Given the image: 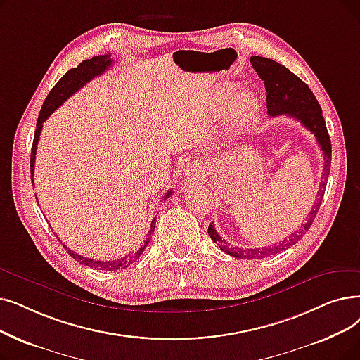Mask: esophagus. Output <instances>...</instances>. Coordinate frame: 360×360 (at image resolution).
<instances>
[{
  "label": "esophagus",
  "instance_id": "obj_1",
  "mask_svg": "<svg viewBox=\"0 0 360 360\" xmlns=\"http://www.w3.org/2000/svg\"><path fill=\"white\" fill-rule=\"evenodd\" d=\"M198 174H200V170H198V166L197 165H188V167H186V175H188V179L191 178H198Z\"/></svg>",
  "mask_w": 360,
  "mask_h": 360
}]
</instances>
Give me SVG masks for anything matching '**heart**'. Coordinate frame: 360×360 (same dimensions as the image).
<instances>
[{
	"instance_id": "1",
	"label": "heart",
	"mask_w": 360,
	"mask_h": 360,
	"mask_svg": "<svg viewBox=\"0 0 360 360\" xmlns=\"http://www.w3.org/2000/svg\"><path fill=\"white\" fill-rule=\"evenodd\" d=\"M233 96H236V88L228 85V86H224L219 89L217 96H216V101L219 104H224V103L231 101L233 98ZM256 112H257L256 98L245 94V96H243L237 103L236 113H233V119H232V128H236V129L247 128L248 124L253 122Z\"/></svg>"
}]
</instances>
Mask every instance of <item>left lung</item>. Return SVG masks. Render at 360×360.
Returning <instances> with one entry per match:
<instances>
[{
	"instance_id": "obj_1",
	"label": "left lung",
	"mask_w": 360,
	"mask_h": 360,
	"mask_svg": "<svg viewBox=\"0 0 360 360\" xmlns=\"http://www.w3.org/2000/svg\"><path fill=\"white\" fill-rule=\"evenodd\" d=\"M250 61L257 72L260 79L264 82V88H266V105H268V115L275 117L281 115H287L290 117H294L299 120L306 129H309L315 135L316 141L321 147V151L323 153V170H322V181L319 185V191L316 194L315 205L311 206V210L309 212V216L306 222L302 225L300 229H297L294 233L283 243L272 244V247H259V248H228L226 241L222 240V237L216 232L214 226L209 225V236L210 238L219 245V248L224 250L225 253L238 257V259H262L271 255H275L278 252L288 248L290 245L295 244L307 232L310 225L314 224L315 216L318 214L319 206L322 202V197L325 193V186L328 181V175H330L331 169V139L326 131V124L322 116L321 105L318 100L315 98L314 92L310 88L300 79L299 76H295L292 72H290L285 66L279 65L278 61L264 58L259 56L250 57Z\"/></svg>"
}]
</instances>
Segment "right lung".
I'll use <instances>...</instances> for the list:
<instances>
[{
  "instance_id": "1",
  "label": "right lung",
  "mask_w": 360,
  "mask_h": 360,
  "mask_svg": "<svg viewBox=\"0 0 360 360\" xmlns=\"http://www.w3.org/2000/svg\"><path fill=\"white\" fill-rule=\"evenodd\" d=\"M113 65V60L110 54H104V56H96L89 60H84L82 63H79L77 68L70 69L61 79L56 84V86L50 91L49 97L45 98L42 107H41V112L38 116V122H37V131H35V136H34V144H32V151H30V179H32L34 184V170H35V155H37V146L39 141V135H41V129H42V123L49 119V116L57 110V107H60L63 104L70 96L81 89L86 82H89L91 79H94L96 76H100L103 72H105L108 68ZM172 195V190L166 193L165 200L169 198ZM38 201V200H37ZM155 219V217H154ZM153 219L150 231H148V238L144 241V244L139 247L134 255L129 256H124L122 259L117 260H107V262H101V260H92V259H86L81 255H77L75 252H72L70 248H68L65 244L63 247L68 250L69 255L76 260V262H81L85 266L89 268H96V269H103V271H117V269H124L132 262H135L139 256L143 255V252L146 250L147 244L150 243L151 238V233L154 232V226H155V221Z\"/></svg>"
}]
</instances>
